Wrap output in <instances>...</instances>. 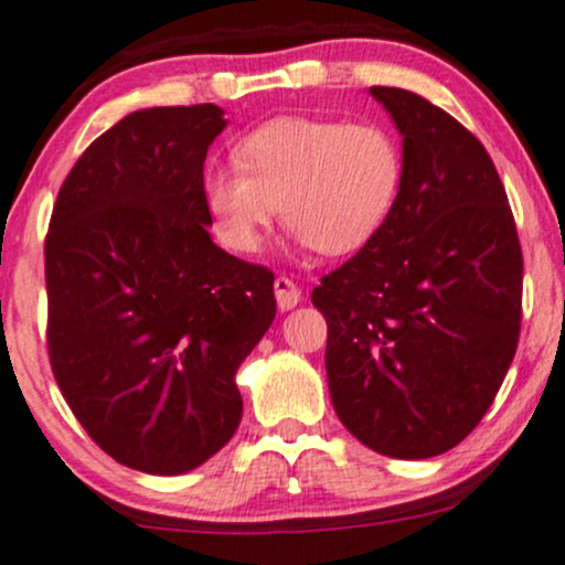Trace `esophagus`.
<instances>
[{
    "instance_id": "esophagus-1",
    "label": "esophagus",
    "mask_w": 565,
    "mask_h": 565,
    "mask_svg": "<svg viewBox=\"0 0 565 565\" xmlns=\"http://www.w3.org/2000/svg\"><path fill=\"white\" fill-rule=\"evenodd\" d=\"M273 289H276V302L281 311H292L302 297L300 287H297L292 278H287V276H278L276 281H273Z\"/></svg>"
}]
</instances>
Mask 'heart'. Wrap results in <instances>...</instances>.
<instances>
[{
    "label": "heart",
    "mask_w": 565,
    "mask_h": 565,
    "mask_svg": "<svg viewBox=\"0 0 565 565\" xmlns=\"http://www.w3.org/2000/svg\"><path fill=\"white\" fill-rule=\"evenodd\" d=\"M233 169L203 177L216 238L235 254L263 246L281 220L327 257L359 252L381 233L405 188V147L381 122L276 117L235 145Z\"/></svg>",
    "instance_id": "b5f03b06"
}]
</instances>
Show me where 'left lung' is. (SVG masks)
<instances>
[{
  "label": "left lung",
  "mask_w": 565,
  "mask_h": 565,
  "mask_svg": "<svg viewBox=\"0 0 565 565\" xmlns=\"http://www.w3.org/2000/svg\"><path fill=\"white\" fill-rule=\"evenodd\" d=\"M405 147L381 233L321 276L338 418L392 458L456 448L493 405L520 340L523 252L491 154L424 96L370 88Z\"/></svg>",
  "instance_id": "8db88e82"
}]
</instances>
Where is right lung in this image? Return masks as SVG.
<instances>
[{
	"label": "right lung",
	"instance_id": "1",
	"mask_svg": "<svg viewBox=\"0 0 565 565\" xmlns=\"http://www.w3.org/2000/svg\"><path fill=\"white\" fill-rule=\"evenodd\" d=\"M216 104L122 117L79 154L45 238L47 356L104 454L150 475L212 458L241 424L235 373L276 316L273 270L209 235Z\"/></svg>",
	"mask_w": 565,
	"mask_h": 565
}]
</instances>
